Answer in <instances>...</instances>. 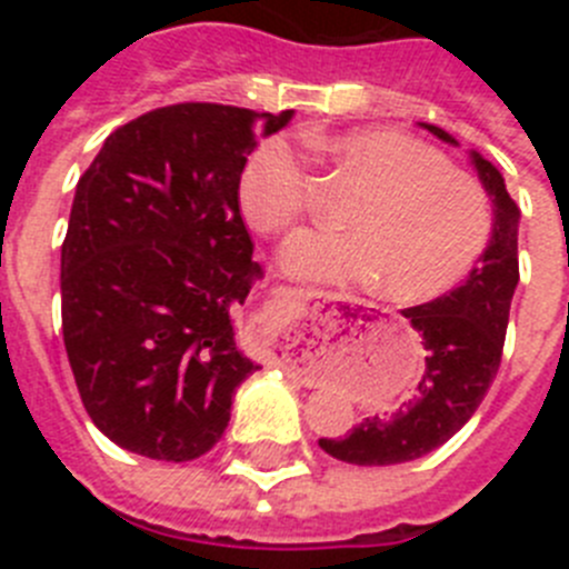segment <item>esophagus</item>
I'll list each match as a JSON object with an SVG mask.
<instances>
[{"label":"esophagus","instance_id":"1","mask_svg":"<svg viewBox=\"0 0 569 569\" xmlns=\"http://www.w3.org/2000/svg\"><path fill=\"white\" fill-rule=\"evenodd\" d=\"M301 299L308 301V308L310 310H319V308H325V301H330L333 299V296L330 293H321V290H301Z\"/></svg>","mask_w":569,"mask_h":569}]
</instances>
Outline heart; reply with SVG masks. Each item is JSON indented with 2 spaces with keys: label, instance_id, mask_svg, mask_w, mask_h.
Returning a JSON list of instances; mask_svg holds the SVG:
<instances>
[{
  "label": "heart",
  "instance_id": "1",
  "mask_svg": "<svg viewBox=\"0 0 569 569\" xmlns=\"http://www.w3.org/2000/svg\"><path fill=\"white\" fill-rule=\"evenodd\" d=\"M356 173L367 193L347 213L350 230L308 228L281 248V268L325 284H379L387 299L430 301L467 279L492 236V204L450 159L396 130L313 139ZM241 213L261 233L293 224L308 204V168L284 139H270L239 179Z\"/></svg>",
  "mask_w": 569,
  "mask_h": 569
}]
</instances>
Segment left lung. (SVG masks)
Segmentation results:
<instances>
[{
  "instance_id": "left-lung-1",
  "label": "left lung",
  "mask_w": 569,
  "mask_h": 569,
  "mask_svg": "<svg viewBox=\"0 0 569 569\" xmlns=\"http://www.w3.org/2000/svg\"><path fill=\"white\" fill-rule=\"evenodd\" d=\"M441 142L459 144L447 130L421 122ZM470 162L492 199V236L479 264L459 288L439 299L401 310L425 345V373L413 399L393 413L356 425L345 439H319L333 459L361 467L413 461L453 439L499 373L510 301L519 284V208L507 193L505 176L485 156Z\"/></svg>"
}]
</instances>
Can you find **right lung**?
I'll use <instances>...</instances> for the list:
<instances>
[{"label": "right lung", "instance_id": "right-lung-1", "mask_svg": "<svg viewBox=\"0 0 569 569\" xmlns=\"http://www.w3.org/2000/svg\"><path fill=\"white\" fill-rule=\"evenodd\" d=\"M290 119L156 108L113 130L79 179L62 241L64 350L84 410L122 450L199 459L259 370L233 339V310L261 276L239 179L256 139Z\"/></svg>", "mask_w": 569, "mask_h": 569}]
</instances>
